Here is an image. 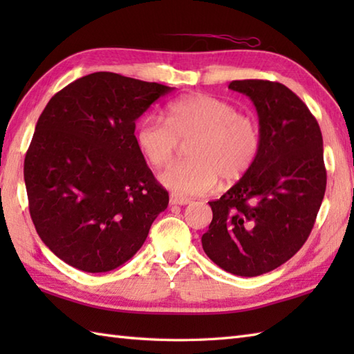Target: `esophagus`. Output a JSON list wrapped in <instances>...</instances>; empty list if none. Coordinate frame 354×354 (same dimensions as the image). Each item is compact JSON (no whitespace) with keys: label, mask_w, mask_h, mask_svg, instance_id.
<instances>
[{"label":"esophagus","mask_w":354,"mask_h":354,"mask_svg":"<svg viewBox=\"0 0 354 354\" xmlns=\"http://www.w3.org/2000/svg\"><path fill=\"white\" fill-rule=\"evenodd\" d=\"M170 204L171 205H187V204H190V199L183 196V194L171 193L170 194Z\"/></svg>","instance_id":"34e87169"}]
</instances>
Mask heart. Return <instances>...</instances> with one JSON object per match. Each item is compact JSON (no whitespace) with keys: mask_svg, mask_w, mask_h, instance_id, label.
Masks as SVG:
<instances>
[{"mask_svg":"<svg viewBox=\"0 0 354 354\" xmlns=\"http://www.w3.org/2000/svg\"><path fill=\"white\" fill-rule=\"evenodd\" d=\"M190 160L170 165L160 181L179 194L213 190L219 178L236 183L250 171L261 149L259 123L225 100L194 94L171 102L167 122L146 115L137 126L135 141L153 167L169 164L179 141H190Z\"/></svg>","mask_w":354,"mask_h":354,"instance_id":"b5f03b06","label":"heart"}]
</instances>
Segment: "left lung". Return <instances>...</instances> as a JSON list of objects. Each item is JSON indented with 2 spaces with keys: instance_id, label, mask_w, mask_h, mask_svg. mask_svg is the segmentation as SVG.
<instances>
[{
  "instance_id": "1",
  "label": "left lung",
  "mask_w": 354,
  "mask_h": 354,
  "mask_svg": "<svg viewBox=\"0 0 354 354\" xmlns=\"http://www.w3.org/2000/svg\"><path fill=\"white\" fill-rule=\"evenodd\" d=\"M228 88L252 100L261 149L254 167L208 202L213 221L202 248L227 272L257 277L293 257L310 234L327 184L322 135L309 108L283 84L250 79Z\"/></svg>"
}]
</instances>
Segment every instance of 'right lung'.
Here are the masks:
<instances>
[{
    "mask_svg": "<svg viewBox=\"0 0 354 354\" xmlns=\"http://www.w3.org/2000/svg\"><path fill=\"white\" fill-rule=\"evenodd\" d=\"M173 88L100 71L51 97L24 161L28 209L66 265L108 272L132 259L169 205L135 141V122Z\"/></svg>",
    "mask_w": 354,
    "mask_h": 354,
    "instance_id": "1",
    "label": "right lung"
}]
</instances>
